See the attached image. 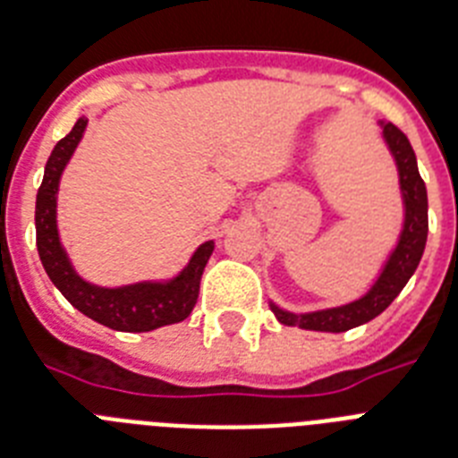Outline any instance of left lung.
I'll list each match as a JSON object with an SVG mask.
<instances>
[{
	"mask_svg": "<svg viewBox=\"0 0 458 458\" xmlns=\"http://www.w3.org/2000/svg\"><path fill=\"white\" fill-rule=\"evenodd\" d=\"M384 128V140L391 149L400 175V191H403V203H405V222L400 232L398 245L391 252L388 262L384 264L379 278L374 281L372 288L362 294L360 300L351 304L335 306V309H323V311L311 313H290L269 304L278 323L297 325L301 330L316 332H346L351 327H358L362 323H369L377 318L388 304L405 288L411 274L417 271L421 255L426 248V236H428V196H426V184L419 175L417 157L411 149L407 135L398 126L381 121Z\"/></svg>",
	"mask_w": 458,
	"mask_h": 458,
	"instance_id": "left-lung-1",
	"label": "left lung"
}]
</instances>
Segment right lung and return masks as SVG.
<instances>
[{"mask_svg":"<svg viewBox=\"0 0 458 458\" xmlns=\"http://www.w3.org/2000/svg\"><path fill=\"white\" fill-rule=\"evenodd\" d=\"M89 119L74 123L70 133L53 147L51 157L44 168V180L37 191V208H34V226H37V250L53 285L63 293L77 311L89 316L90 320L112 327L119 332H149L164 325L184 320L199 300V285L208 259L213 255L215 243L206 241L196 248L189 264L175 278L164 283L142 281L121 288H100L84 281L74 271L65 248L60 245L58 222H55V196H58L60 175L67 161L77 149L79 140L84 135Z\"/></svg>","mask_w":458,"mask_h":458,"instance_id":"add662e5","label":"right lung"}]
</instances>
